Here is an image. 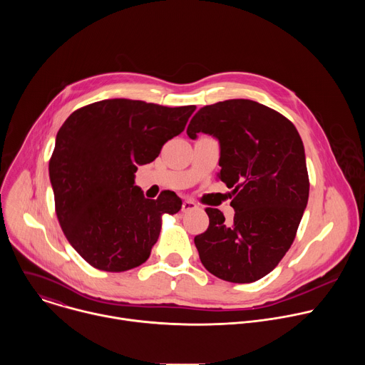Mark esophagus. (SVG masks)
<instances>
[{"instance_id":"esophagus-1","label":"esophagus","mask_w":365,"mask_h":365,"mask_svg":"<svg viewBox=\"0 0 365 365\" xmlns=\"http://www.w3.org/2000/svg\"><path fill=\"white\" fill-rule=\"evenodd\" d=\"M196 207H197V205H196L195 200H192V199H185V200L182 202V211H183V212L193 211V210H196Z\"/></svg>"}]
</instances>
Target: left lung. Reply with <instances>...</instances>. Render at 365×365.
Instances as JSON below:
<instances>
[{"mask_svg": "<svg viewBox=\"0 0 365 365\" xmlns=\"http://www.w3.org/2000/svg\"><path fill=\"white\" fill-rule=\"evenodd\" d=\"M186 133L220 140L218 178L234 189L231 224L220 210H205L210 227L195 237L200 262L225 282H257L289 251L304 212L309 176L302 138L290 120L250 99L200 108Z\"/></svg>", "mask_w": 365, "mask_h": 365, "instance_id": "left-lung-1", "label": "left lung"}]
</instances>
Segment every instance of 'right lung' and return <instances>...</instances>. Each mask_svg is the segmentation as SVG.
Listing matches in <instances>:
<instances>
[{"label":"right lung","mask_w":365,"mask_h":365,"mask_svg":"<svg viewBox=\"0 0 365 365\" xmlns=\"http://www.w3.org/2000/svg\"><path fill=\"white\" fill-rule=\"evenodd\" d=\"M195 110L118 98L89 103L63 123L48 175L62 231L88 264L120 273L150 257L162 215L176 214L182 200L170 190L144 197L134 173L185 130Z\"/></svg>","instance_id":"obj_1"}]
</instances>
